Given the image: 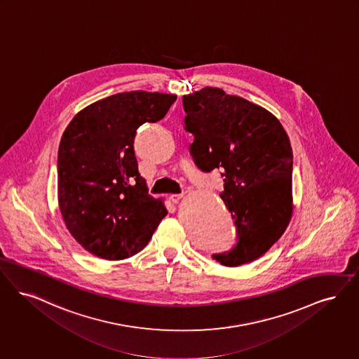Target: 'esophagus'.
Here are the masks:
<instances>
[{
    "label": "esophagus",
    "instance_id": "1",
    "mask_svg": "<svg viewBox=\"0 0 359 359\" xmlns=\"http://www.w3.org/2000/svg\"><path fill=\"white\" fill-rule=\"evenodd\" d=\"M183 196H184L183 194H173V195H171V198H170V199H171L172 203H179V201H180Z\"/></svg>",
    "mask_w": 359,
    "mask_h": 359
}]
</instances>
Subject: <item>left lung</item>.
I'll use <instances>...</instances> for the list:
<instances>
[{
    "label": "left lung",
    "mask_w": 359,
    "mask_h": 359,
    "mask_svg": "<svg viewBox=\"0 0 359 359\" xmlns=\"http://www.w3.org/2000/svg\"><path fill=\"white\" fill-rule=\"evenodd\" d=\"M186 129L195 137L191 155L204 172L220 170L222 201L238 231L229 252L214 254L236 267L266 254L292 215V149L275 116L220 88L205 86L183 96Z\"/></svg>",
    "instance_id": "obj_1"
}]
</instances>
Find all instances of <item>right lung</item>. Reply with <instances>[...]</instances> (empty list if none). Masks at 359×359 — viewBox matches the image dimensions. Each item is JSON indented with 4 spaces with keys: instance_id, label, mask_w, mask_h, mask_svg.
Masks as SVG:
<instances>
[{
    "instance_id": "right-lung-1",
    "label": "right lung",
    "mask_w": 359,
    "mask_h": 359,
    "mask_svg": "<svg viewBox=\"0 0 359 359\" xmlns=\"http://www.w3.org/2000/svg\"><path fill=\"white\" fill-rule=\"evenodd\" d=\"M176 95L132 90L96 101L62 133L57 158L58 207L88 252L121 260L140 252L161 219L163 199L148 195L133 151L136 129L156 123Z\"/></svg>"
}]
</instances>
